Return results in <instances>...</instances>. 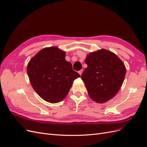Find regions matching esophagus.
Here are the masks:
<instances>
[{
  "label": "esophagus",
  "instance_id": "1",
  "mask_svg": "<svg viewBox=\"0 0 147 147\" xmlns=\"http://www.w3.org/2000/svg\"><path fill=\"white\" fill-rule=\"evenodd\" d=\"M82 72H83V70H82V69L80 70V71H78L79 74L80 76H81V74H82Z\"/></svg>",
  "mask_w": 147,
  "mask_h": 147
}]
</instances>
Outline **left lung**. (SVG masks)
Here are the masks:
<instances>
[{
	"label": "left lung",
	"instance_id": "1",
	"mask_svg": "<svg viewBox=\"0 0 147 147\" xmlns=\"http://www.w3.org/2000/svg\"><path fill=\"white\" fill-rule=\"evenodd\" d=\"M87 67L82 74L88 95L98 103H105L114 97L123 83L126 67L112 52L101 49L88 54Z\"/></svg>",
	"mask_w": 147,
	"mask_h": 147
}]
</instances>
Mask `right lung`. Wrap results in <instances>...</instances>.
I'll return each instance as SVG.
<instances>
[{
  "instance_id": "add662e5",
  "label": "right lung",
  "mask_w": 147,
  "mask_h": 147,
  "mask_svg": "<svg viewBox=\"0 0 147 147\" xmlns=\"http://www.w3.org/2000/svg\"><path fill=\"white\" fill-rule=\"evenodd\" d=\"M66 53L58 47L40 51L30 60L27 73L36 93L50 103H57L67 96L73 81L80 75L65 60Z\"/></svg>"
}]
</instances>
